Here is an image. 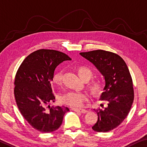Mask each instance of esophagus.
Here are the masks:
<instances>
[{"mask_svg": "<svg viewBox=\"0 0 147 147\" xmlns=\"http://www.w3.org/2000/svg\"><path fill=\"white\" fill-rule=\"evenodd\" d=\"M71 110L75 111V112H78V113H86V112H87V111L85 110V109H82L72 108Z\"/></svg>", "mask_w": 147, "mask_h": 147, "instance_id": "esophagus-1", "label": "esophagus"}]
</instances>
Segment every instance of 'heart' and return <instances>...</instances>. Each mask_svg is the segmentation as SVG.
<instances>
[{
    "mask_svg": "<svg viewBox=\"0 0 147 147\" xmlns=\"http://www.w3.org/2000/svg\"><path fill=\"white\" fill-rule=\"evenodd\" d=\"M76 72L78 76L82 80L87 79L89 80L92 77V72L89 68L86 66H78L76 68ZM63 71H58L56 72L53 76V82L56 84H61L63 80ZM105 88V84L101 80H93L90 84V89L91 92L94 95L99 96L102 94L104 92ZM88 94L85 92H77V91H68L65 93L63 94L61 96V102L65 103L66 105L74 107H81L85 101L88 99Z\"/></svg>",
    "mask_w": 147,
    "mask_h": 147,
    "instance_id": "b5f03b06",
    "label": "heart"
}]
</instances>
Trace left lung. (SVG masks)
Instances as JSON below:
<instances>
[{
	"instance_id": "left-lung-1",
	"label": "left lung",
	"mask_w": 147,
	"mask_h": 147,
	"mask_svg": "<svg viewBox=\"0 0 147 147\" xmlns=\"http://www.w3.org/2000/svg\"><path fill=\"white\" fill-rule=\"evenodd\" d=\"M80 55L91 62L105 79V88L100 99L108 106L104 110L94 109L98 121L92 129L102 133L112 131L127 117L133 102V84L129 70L124 60L114 53L96 50Z\"/></svg>"
}]
</instances>
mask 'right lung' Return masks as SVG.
<instances>
[{"mask_svg": "<svg viewBox=\"0 0 147 147\" xmlns=\"http://www.w3.org/2000/svg\"><path fill=\"white\" fill-rule=\"evenodd\" d=\"M70 60L60 51L40 49L26 57L16 72L14 90L16 105L29 125L41 133L57 130L69 111L64 106H46L55 102L51 82L55 69Z\"/></svg>", "mask_w": 147, "mask_h": 147, "instance_id": "obj_1", "label": "right lung"}]
</instances>
